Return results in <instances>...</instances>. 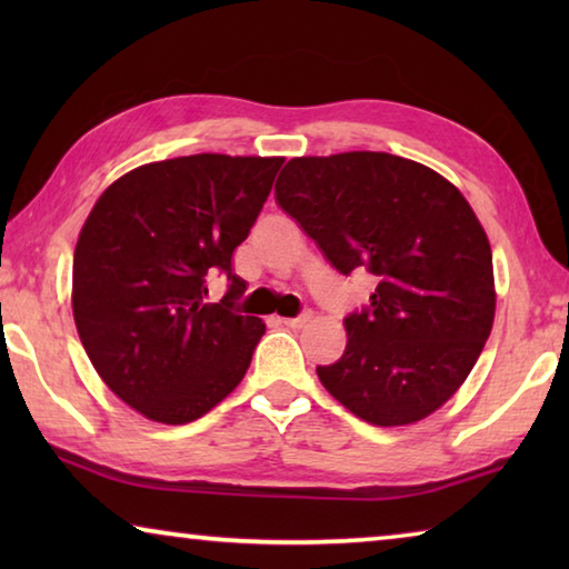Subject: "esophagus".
<instances>
[{"mask_svg":"<svg viewBox=\"0 0 569 569\" xmlns=\"http://www.w3.org/2000/svg\"><path fill=\"white\" fill-rule=\"evenodd\" d=\"M308 321H311V311H301L298 316H293V319H283V323L291 326V329H301V326Z\"/></svg>","mask_w":569,"mask_h":569,"instance_id":"34e87169","label":"esophagus"}]
</instances>
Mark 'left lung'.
<instances>
[{"mask_svg":"<svg viewBox=\"0 0 569 569\" xmlns=\"http://www.w3.org/2000/svg\"><path fill=\"white\" fill-rule=\"evenodd\" d=\"M276 200L336 271L377 278L343 319L341 359L316 366L326 391L377 427L437 411L495 321L492 248L465 196L427 166L363 150L288 160Z\"/></svg>","mask_w":569,"mask_h":569,"instance_id":"8db88e82","label":"left lung"}]
</instances>
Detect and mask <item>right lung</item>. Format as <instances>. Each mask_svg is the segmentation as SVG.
<instances>
[{"mask_svg":"<svg viewBox=\"0 0 569 569\" xmlns=\"http://www.w3.org/2000/svg\"><path fill=\"white\" fill-rule=\"evenodd\" d=\"M283 158L216 152L150 162L102 192L72 261L77 333L102 381L160 423H188L246 377L266 323L236 301L233 250L248 238ZM229 278L208 305L207 281Z\"/></svg>","mask_w":569,"mask_h":569,"instance_id":"1","label":"right lung"}]
</instances>
